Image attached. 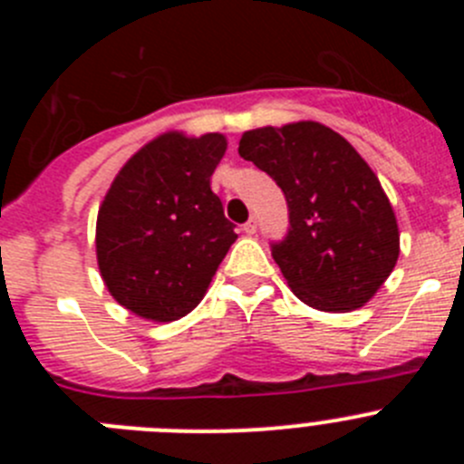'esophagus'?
I'll list each match as a JSON object with an SVG mask.
<instances>
[{
	"mask_svg": "<svg viewBox=\"0 0 464 464\" xmlns=\"http://www.w3.org/2000/svg\"><path fill=\"white\" fill-rule=\"evenodd\" d=\"M244 232H246V235H256V232H257V220L256 218L246 220V223H244Z\"/></svg>",
	"mask_w": 464,
	"mask_h": 464,
	"instance_id": "esophagus-1",
	"label": "esophagus"
}]
</instances>
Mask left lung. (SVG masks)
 <instances>
[{"instance_id": "1", "label": "left lung", "mask_w": 464, "mask_h": 464, "mask_svg": "<svg viewBox=\"0 0 464 464\" xmlns=\"http://www.w3.org/2000/svg\"><path fill=\"white\" fill-rule=\"evenodd\" d=\"M239 155L267 171L288 202V235L272 256L290 290L321 311L370 302L400 256L391 202L358 150L321 122L244 132Z\"/></svg>"}]
</instances>
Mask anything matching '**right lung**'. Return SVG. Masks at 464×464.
<instances>
[{"mask_svg": "<svg viewBox=\"0 0 464 464\" xmlns=\"http://www.w3.org/2000/svg\"><path fill=\"white\" fill-rule=\"evenodd\" d=\"M223 134L167 132L127 160L97 216V262L118 304L149 321L190 314L235 244L211 190Z\"/></svg>", "mask_w": 464, "mask_h": 464, "instance_id": "1", "label": "right lung"}]
</instances>
